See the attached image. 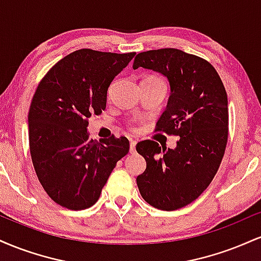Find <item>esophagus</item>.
Listing matches in <instances>:
<instances>
[{"mask_svg":"<svg viewBox=\"0 0 261 261\" xmlns=\"http://www.w3.org/2000/svg\"><path fill=\"white\" fill-rule=\"evenodd\" d=\"M136 152V141L130 140V153H135Z\"/></svg>","mask_w":261,"mask_h":261,"instance_id":"obj_1","label":"esophagus"}]
</instances>
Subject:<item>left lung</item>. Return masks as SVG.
<instances>
[{"instance_id": "obj_1", "label": "left lung", "mask_w": 261, "mask_h": 261, "mask_svg": "<svg viewBox=\"0 0 261 261\" xmlns=\"http://www.w3.org/2000/svg\"><path fill=\"white\" fill-rule=\"evenodd\" d=\"M133 67L168 80L170 95L157 130L180 137L176 147L168 149L151 140L137 143L136 151L146 161L137 187L155 208H181L206 190L223 158L228 137L226 89L211 64L172 47L140 53Z\"/></svg>"}]
</instances>
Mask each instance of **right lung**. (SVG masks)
Listing matches in <instances>:
<instances>
[{
	"label": "right lung",
	"instance_id": "1",
	"mask_svg": "<svg viewBox=\"0 0 261 261\" xmlns=\"http://www.w3.org/2000/svg\"><path fill=\"white\" fill-rule=\"evenodd\" d=\"M135 53L77 50L39 83L28 115L33 166L45 191L70 210L91 207L127 154L126 137L89 139L88 119L107 108L108 88Z\"/></svg>",
	"mask_w": 261,
	"mask_h": 261
}]
</instances>
